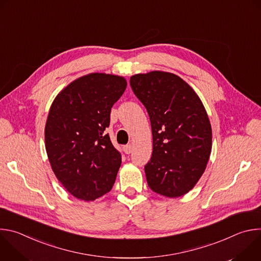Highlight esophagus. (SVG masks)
Returning <instances> with one entry per match:
<instances>
[{"label":"esophagus","mask_w":261,"mask_h":261,"mask_svg":"<svg viewBox=\"0 0 261 261\" xmlns=\"http://www.w3.org/2000/svg\"><path fill=\"white\" fill-rule=\"evenodd\" d=\"M123 150H124V152H125V154H130L131 152H132V150H133V145L130 143V144H127V145H125L124 147H123Z\"/></svg>","instance_id":"34e87169"}]
</instances>
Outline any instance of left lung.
Masks as SVG:
<instances>
[{"label": "left lung", "instance_id": "1", "mask_svg": "<svg viewBox=\"0 0 261 261\" xmlns=\"http://www.w3.org/2000/svg\"><path fill=\"white\" fill-rule=\"evenodd\" d=\"M130 85L152 126L153 152L144 166L148 187L169 198L187 194L212 152V126L200 98L179 76L165 71L135 74Z\"/></svg>", "mask_w": 261, "mask_h": 261}]
</instances>
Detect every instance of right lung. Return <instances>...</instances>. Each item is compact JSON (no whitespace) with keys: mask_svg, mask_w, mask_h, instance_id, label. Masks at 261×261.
I'll list each match as a JSON object with an SVG mask.
<instances>
[{"mask_svg":"<svg viewBox=\"0 0 261 261\" xmlns=\"http://www.w3.org/2000/svg\"><path fill=\"white\" fill-rule=\"evenodd\" d=\"M126 88L123 76L90 73L65 87L49 108L45 150L55 175L74 197L93 201L113 188L122 159L105 128Z\"/></svg>","mask_w":261,"mask_h":261,"instance_id":"add662e5","label":"right lung"}]
</instances>
